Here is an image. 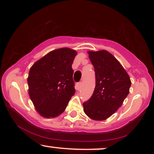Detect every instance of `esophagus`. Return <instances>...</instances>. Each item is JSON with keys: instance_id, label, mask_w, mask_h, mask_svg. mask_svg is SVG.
<instances>
[{"instance_id": "34e87169", "label": "esophagus", "mask_w": 154, "mask_h": 154, "mask_svg": "<svg viewBox=\"0 0 154 154\" xmlns=\"http://www.w3.org/2000/svg\"><path fill=\"white\" fill-rule=\"evenodd\" d=\"M82 85H83V83H82V82H80V83H78V90L81 89V88L82 87Z\"/></svg>"}]
</instances>
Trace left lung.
<instances>
[{"label":"left lung","mask_w":154,"mask_h":154,"mask_svg":"<svg viewBox=\"0 0 154 154\" xmlns=\"http://www.w3.org/2000/svg\"><path fill=\"white\" fill-rule=\"evenodd\" d=\"M94 66L96 85L91 97L83 103L84 112L94 121H104L123 104L131 85L129 75L106 50L88 51Z\"/></svg>","instance_id":"left-lung-1"}]
</instances>
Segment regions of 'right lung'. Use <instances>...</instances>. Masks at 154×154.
I'll list each match as a JSON object with an SVG mask.
<instances>
[{"mask_svg":"<svg viewBox=\"0 0 154 154\" xmlns=\"http://www.w3.org/2000/svg\"><path fill=\"white\" fill-rule=\"evenodd\" d=\"M77 52L63 48L50 52L29 70V94L35 110L44 118L64 112L75 93L72 64Z\"/></svg>","mask_w":154,"mask_h":154,"instance_id":"obj_1","label":"right lung"}]
</instances>
